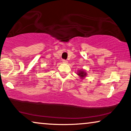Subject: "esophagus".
<instances>
[{
    "label": "esophagus",
    "mask_w": 131,
    "mask_h": 131,
    "mask_svg": "<svg viewBox=\"0 0 131 131\" xmlns=\"http://www.w3.org/2000/svg\"><path fill=\"white\" fill-rule=\"evenodd\" d=\"M62 62L63 63H67V61L66 60H62Z\"/></svg>",
    "instance_id": "esophagus-1"
}]
</instances>
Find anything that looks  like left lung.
Masks as SVG:
<instances>
[{
	"label": "left lung",
	"instance_id": "obj_1",
	"mask_svg": "<svg viewBox=\"0 0 131 131\" xmlns=\"http://www.w3.org/2000/svg\"><path fill=\"white\" fill-rule=\"evenodd\" d=\"M78 74L80 77H82V78H83V77L85 76V75L86 74V73L83 71H80L79 73H78Z\"/></svg>",
	"mask_w": 131,
	"mask_h": 131
}]
</instances>
